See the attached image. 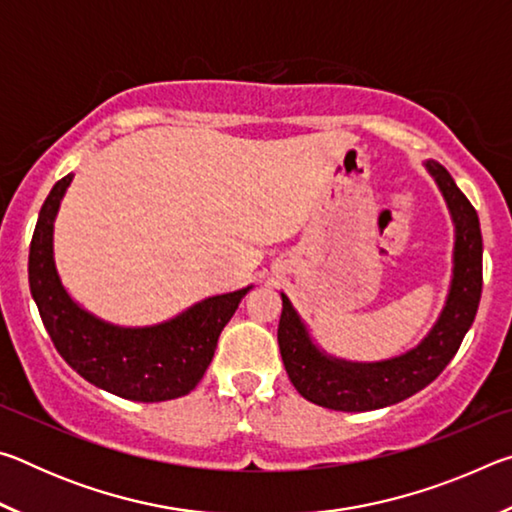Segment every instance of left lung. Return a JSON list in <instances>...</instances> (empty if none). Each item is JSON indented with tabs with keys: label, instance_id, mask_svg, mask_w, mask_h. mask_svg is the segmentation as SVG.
I'll return each mask as SVG.
<instances>
[{
	"label": "left lung",
	"instance_id": "1",
	"mask_svg": "<svg viewBox=\"0 0 512 512\" xmlns=\"http://www.w3.org/2000/svg\"><path fill=\"white\" fill-rule=\"evenodd\" d=\"M427 169L443 192L456 223L454 280L447 305L418 348L381 363L329 359L309 341L296 309L282 293L277 343L296 391L305 400L334 411H372L402 402L429 386L461 348L474 323L483 289V239L479 214L456 187L443 164L429 160Z\"/></svg>",
	"mask_w": 512,
	"mask_h": 512
}]
</instances>
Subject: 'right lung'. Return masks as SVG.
Wrapping results in <instances>:
<instances>
[{"instance_id":"1","label":"right lung","mask_w":512,"mask_h":512,"mask_svg":"<svg viewBox=\"0 0 512 512\" xmlns=\"http://www.w3.org/2000/svg\"><path fill=\"white\" fill-rule=\"evenodd\" d=\"M69 183L72 173L49 192L29 248L31 296L60 357L90 384L126 400L164 402L194 391L250 287L207 298L155 327L124 329L94 318L67 296L54 264V219Z\"/></svg>"}]
</instances>
